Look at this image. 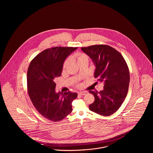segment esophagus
I'll use <instances>...</instances> for the list:
<instances>
[{
    "mask_svg": "<svg viewBox=\"0 0 153 153\" xmlns=\"http://www.w3.org/2000/svg\"><path fill=\"white\" fill-rule=\"evenodd\" d=\"M86 95V92H81L79 93V96H84V95Z\"/></svg>",
    "mask_w": 153,
    "mask_h": 153,
    "instance_id": "34e87169",
    "label": "esophagus"
}]
</instances>
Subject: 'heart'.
<instances>
[{
	"instance_id": "1",
	"label": "heart",
	"mask_w": 153,
	"mask_h": 153,
	"mask_svg": "<svg viewBox=\"0 0 153 153\" xmlns=\"http://www.w3.org/2000/svg\"><path fill=\"white\" fill-rule=\"evenodd\" d=\"M74 57L76 59L78 63L80 62V61H84V60L88 61V56L86 54L83 53H80V52L76 53L74 55ZM67 63H68V59L66 60L65 62L64 63V67H65Z\"/></svg>"
}]
</instances>
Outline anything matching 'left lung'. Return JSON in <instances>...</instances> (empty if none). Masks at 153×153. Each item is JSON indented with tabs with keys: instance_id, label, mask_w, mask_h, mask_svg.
Segmentation results:
<instances>
[{
	"instance_id": "8db88e82",
	"label": "left lung",
	"mask_w": 153,
	"mask_h": 153,
	"mask_svg": "<svg viewBox=\"0 0 153 153\" xmlns=\"http://www.w3.org/2000/svg\"><path fill=\"white\" fill-rule=\"evenodd\" d=\"M81 50L95 64L94 77L104 84L101 91H89L95 97V102L89 108L102 116H110L120 108L127 94L130 82L128 65L122 55L108 45H95L82 47Z\"/></svg>"
}]
</instances>
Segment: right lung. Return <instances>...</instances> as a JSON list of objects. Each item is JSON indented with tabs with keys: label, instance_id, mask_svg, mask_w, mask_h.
<instances>
[{
	"label": "right lung",
	"instance_id": "obj_1",
	"mask_svg": "<svg viewBox=\"0 0 153 153\" xmlns=\"http://www.w3.org/2000/svg\"><path fill=\"white\" fill-rule=\"evenodd\" d=\"M77 47L57 46L38 54L30 62L27 73V92L37 111L46 119L56 122L72 111L76 93L65 92L60 96L55 91L56 77L61 76L64 62Z\"/></svg>",
	"mask_w": 153,
	"mask_h": 153
}]
</instances>
